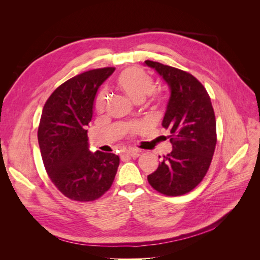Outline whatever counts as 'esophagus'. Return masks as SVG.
I'll return each instance as SVG.
<instances>
[{
    "label": "esophagus",
    "instance_id": "obj_1",
    "mask_svg": "<svg viewBox=\"0 0 260 260\" xmlns=\"http://www.w3.org/2000/svg\"><path fill=\"white\" fill-rule=\"evenodd\" d=\"M123 154L127 155V156H130V157H138V156H140L141 151H140V149L130 148V149H128V151H125Z\"/></svg>",
    "mask_w": 260,
    "mask_h": 260
}]
</instances>
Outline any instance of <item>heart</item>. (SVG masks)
Returning <instances> with one entry per match:
<instances>
[{
	"label": "heart",
	"mask_w": 260,
	"mask_h": 260,
	"mask_svg": "<svg viewBox=\"0 0 260 260\" xmlns=\"http://www.w3.org/2000/svg\"><path fill=\"white\" fill-rule=\"evenodd\" d=\"M117 84L133 102L144 101L155 89L153 78L139 68L123 70L117 78ZM105 105L106 94L103 93L100 95L96 106L100 111H102Z\"/></svg>",
	"instance_id": "heart-1"
}]
</instances>
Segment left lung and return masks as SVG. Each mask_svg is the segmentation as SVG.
Wrapping results in <instances>:
<instances>
[{
    "label": "left lung",
    "instance_id": "8db88e82",
    "mask_svg": "<svg viewBox=\"0 0 260 260\" xmlns=\"http://www.w3.org/2000/svg\"><path fill=\"white\" fill-rule=\"evenodd\" d=\"M144 65L169 88L161 125L170 132L172 144V151L147 176L148 183L161 194L182 195L201 182L210 166L217 142L214 108L206 89L191 74L152 60Z\"/></svg>",
    "mask_w": 260,
    "mask_h": 260
}]
</instances>
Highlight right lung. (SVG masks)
Returning a JSON list of instances; mask_svg holds the SVG:
<instances>
[{
    "label": "right lung",
    "instance_id": "right-lung-1",
    "mask_svg": "<svg viewBox=\"0 0 260 260\" xmlns=\"http://www.w3.org/2000/svg\"><path fill=\"white\" fill-rule=\"evenodd\" d=\"M114 67L93 69L59 85L43 107L38 141L46 172L66 198L91 202L112 186L119 166L113 153L89 151L88 127L96 93Z\"/></svg>",
    "mask_w": 260,
    "mask_h": 260
}]
</instances>
